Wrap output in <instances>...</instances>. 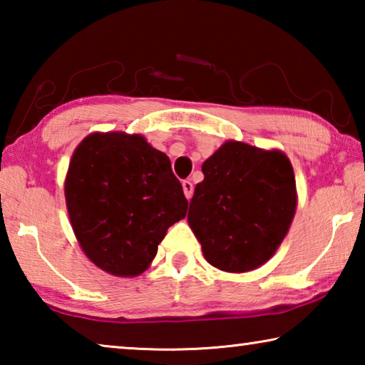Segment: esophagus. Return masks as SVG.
Segmentation results:
<instances>
[{"mask_svg":"<svg viewBox=\"0 0 365 365\" xmlns=\"http://www.w3.org/2000/svg\"><path fill=\"white\" fill-rule=\"evenodd\" d=\"M182 187H183V193H185V196H187V200H190V197L193 196V183H191L190 180H185L182 183Z\"/></svg>","mask_w":365,"mask_h":365,"instance_id":"34e87169","label":"esophagus"}]
</instances>
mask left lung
Segmentation results:
<instances>
[{
	"label": "left lung",
	"instance_id": "left-lung-1",
	"mask_svg": "<svg viewBox=\"0 0 365 365\" xmlns=\"http://www.w3.org/2000/svg\"><path fill=\"white\" fill-rule=\"evenodd\" d=\"M188 224L206 261L243 274L279 250L298 205L293 165L280 150L228 140L202 164Z\"/></svg>",
	"mask_w": 365,
	"mask_h": 365
}]
</instances>
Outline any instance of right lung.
I'll use <instances>...</instances> for the list:
<instances>
[{
  "label": "right lung",
  "mask_w": 365,
  "mask_h": 365,
  "mask_svg": "<svg viewBox=\"0 0 365 365\" xmlns=\"http://www.w3.org/2000/svg\"><path fill=\"white\" fill-rule=\"evenodd\" d=\"M64 195L80 248L115 277L143 274L188 209L169 158L138 133L86 135L71 158Z\"/></svg>",
  "instance_id": "obj_1"
}]
</instances>
